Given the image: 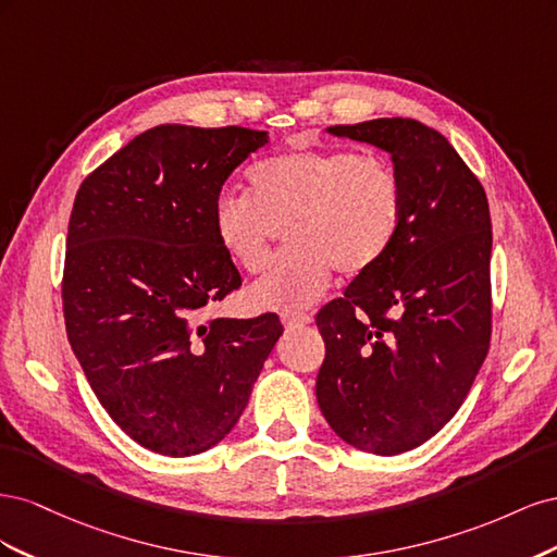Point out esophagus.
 <instances>
[{
	"mask_svg": "<svg viewBox=\"0 0 557 557\" xmlns=\"http://www.w3.org/2000/svg\"><path fill=\"white\" fill-rule=\"evenodd\" d=\"M283 325L285 327H305L313 323V318L309 313H283Z\"/></svg>",
	"mask_w": 557,
	"mask_h": 557,
	"instance_id": "esophagus-1",
	"label": "esophagus"
}]
</instances>
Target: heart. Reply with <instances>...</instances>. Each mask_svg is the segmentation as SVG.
Listing matches in <instances>:
<instances>
[{"label":"heart","instance_id":"heart-1","mask_svg":"<svg viewBox=\"0 0 557 557\" xmlns=\"http://www.w3.org/2000/svg\"><path fill=\"white\" fill-rule=\"evenodd\" d=\"M252 197L223 193L211 223L227 258L260 272L278 227L293 244L250 285L256 309L297 311L325 293L332 269L362 276L393 248L404 190L391 160L350 148H305L256 164Z\"/></svg>","mask_w":557,"mask_h":557}]
</instances>
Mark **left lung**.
<instances>
[{
  "mask_svg": "<svg viewBox=\"0 0 557 557\" xmlns=\"http://www.w3.org/2000/svg\"><path fill=\"white\" fill-rule=\"evenodd\" d=\"M330 132L393 156L404 215L387 256L315 315L325 342L315 397L344 442L397 455L448 423L487 356L491 209L446 137L413 117Z\"/></svg>",
  "mask_w": 557,
  "mask_h": 557,
  "instance_id": "left-lung-1",
  "label": "left lung"
}]
</instances>
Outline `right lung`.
I'll return each mask as SVG.
<instances>
[{
	"instance_id": "right-lung-1",
	"label": "right lung",
	"mask_w": 557,
	"mask_h": 557,
	"mask_svg": "<svg viewBox=\"0 0 557 557\" xmlns=\"http://www.w3.org/2000/svg\"><path fill=\"white\" fill-rule=\"evenodd\" d=\"M248 127L158 125L86 176L66 232L62 309L99 404L172 458L225 440L283 334L276 313L207 318L242 285L215 239L225 181L267 144Z\"/></svg>"
}]
</instances>
